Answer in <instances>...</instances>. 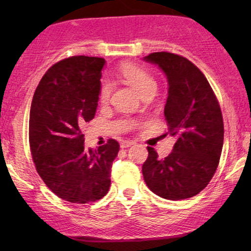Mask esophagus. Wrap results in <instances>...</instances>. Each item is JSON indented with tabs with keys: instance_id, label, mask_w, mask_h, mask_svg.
<instances>
[{
	"instance_id": "esophagus-1",
	"label": "esophagus",
	"mask_w": 251,
	"mask_h": 251,
	"mask_svg": "<svg viewBox=\"0 0 251 251\" xmlns=\"http://www.w3.org/2000/svg\"><path fill=\"white\" fill-rule=\"evenodd\" d=\"M132 140H123V142H121V149H126V147H130L131 145H133Z\"/></svg>"
}]
</instances>
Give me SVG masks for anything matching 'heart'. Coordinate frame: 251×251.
Masks as SVG:
<instances>
[{"instance_id":"heart-1","label":"heart","mask_w":251,"mask_h":251,"mask_svg":"<svg viewBox=\"0 0 251 251\" xmlns=\"http://www.w3.org/2000/svg\"><path fill=\"white\" fill-rule=\"evenodd\" d=\"M119 75L129 85L135 88L140 96L155 88V81H154L152 75L146 70H144L143 67L137 66L135 64L126 63L121 65L119 68ZM111 92L112 84L107 80H104L100 84V89H99V100L101 102L107 101Z\"/></svg>"}]
</instances>
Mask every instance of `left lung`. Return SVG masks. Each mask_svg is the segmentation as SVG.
<instances>
[{
  "mask_svg": "<svg viewBox=\"0 0 251 251\" xmlns=\"http://www.w3.org/2000/svg\"><path fill=\"white\" fill-rule=\"evenodd\" d=\"M167 76L164 116L168 133L176 137L173 152L159 159L147 147L144 180L167 200H184L200 193L214 177L224 142V123L218 100L203 73L186 58L170 52L144 57Z\"/></svg>",
  "mask_w": 251,
  "mask_h": 251,
  "instance_id": "obj_1",
  "label": "left lung"
}]
</instances>
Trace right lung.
Wrapping results in <instances>:
<instances>
[{
    "label": "right lung",
    "mask_w": 251,
    "mask_h": 251,
    "mask_svg": "<svg viewBox=\"0 0 251 251\" xmlns=\"http://www.w3.org/2000/svg\"><path fill=\"white\" fill-rule=\"evenodd\" d=\"M104 58L74 56L54 64L34 92L29 145L36 171L58 198L72 203L100 200L111 186L120 145L114 139L84 149L82 129L95 118Z\"/></svg>",
    "instance_id": "right-lung-1"
}]
</instances>
